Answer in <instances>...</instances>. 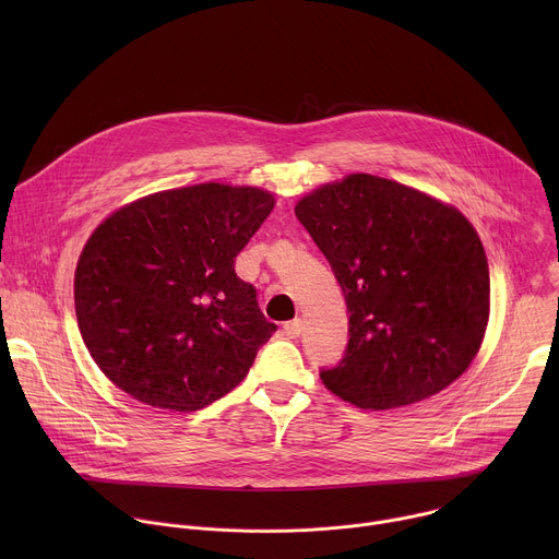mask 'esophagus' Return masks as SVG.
Returning <instances> with one entry per match:
<instances>
[{
    "label": "esophagus",
    "instance_id": "34e87169",
    "mask_svg": "<svg viewBox=\"0 0 559 559\" xmlns=\"http://www.w3.org/2000/svg\"><path fill=\"white\" fill-rule=\"evenodd\" d=\"M283 330H285V336H287V338H298L300 332H302V321H300V318H294V321L285 323Z\"/></svg>",
    "mask_w": 559,
    "mask_h": 559
}]
</instances>
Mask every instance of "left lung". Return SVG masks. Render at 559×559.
<instances>
[{
  "label": "left lung",
  "instance_id": "8db88e82",
  "mask_svg": "<svg viewBox=\"0 0 559 559\" xmlns=\"http://www.w3.org/2000/svg\"><path fill=\"white\" fill-rule=\"evenodd\" d=\"M296 216L332 265L349 341L325 386L360 409L405 407L449 386L483 345L489 263L453 207L389 179L313 190Z\"/></svg>",
  "mask_w": 559,
  "mask_h": 559
}]
</instances>
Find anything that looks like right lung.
I'll use <instances>...</instances> for the list:
<instances>
[{"mask_svg":"<svg viewBox=\"0 0 559 559\" xmlns=\"http://www.w3.org/2000/svg\"><path fill=\"white\" fill-rule=\"evenodd\" d=\"M272 207L265 190L201 183L130 203L95 229L79 257L74 309L119 389L197 412L248 376L276 325L234 261Z\"/></svg>","mask_w":559,"mask_h":559,"instance_id":"right-lung-1","label":"right lung"}]
</instances>
